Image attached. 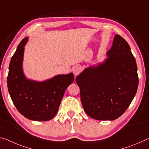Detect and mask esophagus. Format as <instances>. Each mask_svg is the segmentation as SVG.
<instances>
[{
	"label": "esophagus",
	"mask_w": 149,
	"mask_h": 149,
	"mask_svg": "<svg viewBox=\"0 0 149 149\" xmlns=\"http://www.w3.org/2000/svg\"><path fill=\"white\" fill-rule=\"evenodd\" d=\"M72 71L74 75L77 76V75L79 74L80 72H81V68H80L79 66H75V67H74V68H73Z\"/></svg>",
	"instance_id": "esophagus-1"
}]
</instances>
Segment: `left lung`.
<instances>
[{
  "instance_id": "8db88e82",
  "label": "left lung",
  "mask_w": 149,
  "mask_h": 149,
  "mask_svg": "<svg viewBox=\"0 0 149 149\" xmlns=\"http://www.w3.org/2000/svg\"><path fill=\"white\" fill-rule=\"evenodd\" d=\"M107 58L86 68L76 77L84 109L96 120H115L123 114L135 96L139 85L137 66L129 45L114 37Z\"/></svg>"
}]
</instances>
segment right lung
Returning <instances> with one entry per match:
<instances>
[{
    "instance_id": "obj_1",
    "label": "right lung",
    "mask_w": 149,
    "mask_h": 149,
    "mask_svg": "<svg viewBox=\"0 0 149 149\" xmlns=\"http://www.w3.org/2000/svg\"><path fill=\"white\" fill-rule=\"evenodd\" d=\"M28 40L26 37L20 42L11 58L7 77L8 92L23 116L33 121H49L57 113L65 89L74 81V75H58L44 81L27 79L23 72L22 61Z\"/></svg>"
}]
</instances>
